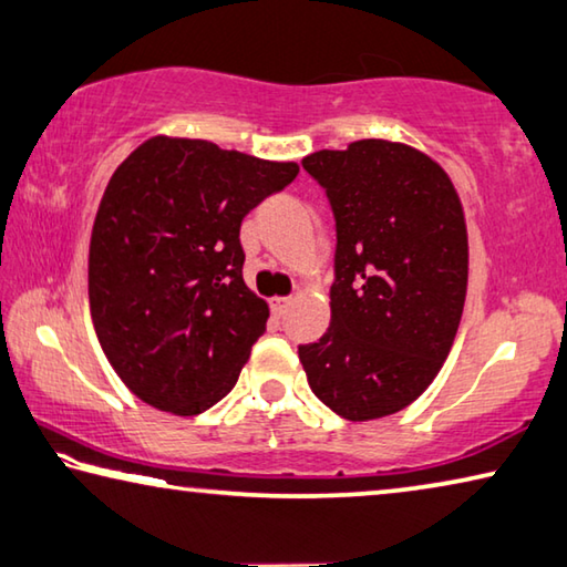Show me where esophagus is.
Returning a JSON list of instances; mask_svg holds the SVG:
<instances>
[{
    "label": "esophagus",
    "mask_w": 567,
    "mask_h": 567,
    "mask_svg": "<svg viewBox=\"0 0 567 567\" xmlns=\"http://www.w3.org/2000/svg\"><path fill=\"white\" fill-rule=\"evenodd\" d=\"M270 305H272L275 315H285L287 310H290V305H292V297H272Z\"/></svg>",
    "instance_id": "esophagus-1"
}]
</instances>
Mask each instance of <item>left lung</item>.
I'll list each match as a JSON object with an SVG mask.
<instances>
[{
    "label": "left lung",
    "instance_id": "obj_1",
    "mask_svg": "<svg viewBox=\"0 0 567 567\" xmlns=\"http://www.w3.org/2000/svg\"><path fill=\"white\" fill-rule=\"evenodd\" d=\"M302 167L338 229L330 328L300 344L315 395L352 422L415 402L443 368L467 292V227L447 172L402 142L358 140Z\"/></svg>",
    "mask_w": 567,
    "mask_h": 567
}]
</instances>
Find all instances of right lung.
<instances>
[{"label": "right lung", "instance_id": "right-lung-1", "mask_svg": "<svg viewBox=\"0 0 567 567\" xmlns=\"http://www.w3.org/2000/svg\"><path fill=\"white\" fill-rule=\"evenodd\" d=\"M207 140L157 134L114 169L90 243V310L120 380L199 415L235 388L270 307L243 280L239 225L297 177Z\"/></svg>", "mask_w": 567, "mask_h": 567}]
</instances>
